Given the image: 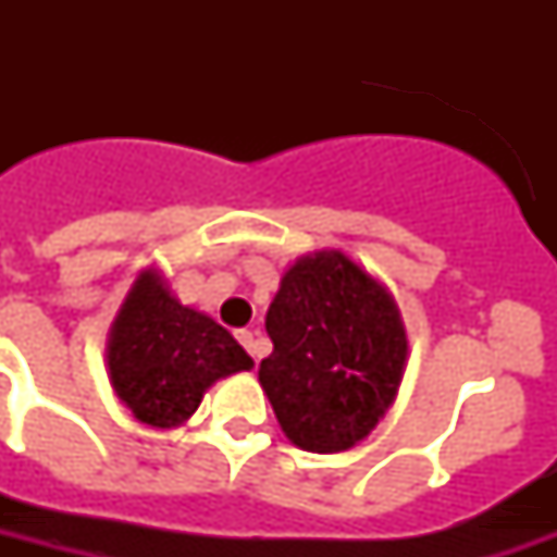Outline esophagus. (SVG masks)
Instances as JSON below:
<instances>
[{
    "instance_id": "esophagus-1",
    "label": "esophagus",
    "mask_w": 557,
    "mask_h": 557,
    "mask_svg": "<svg viewBox=\"0 0 557 557\" xmlns=\"http://www.w3.org/2000/svg\"><path fill=\"white\" fill-rule=\"evenodd\" d=\"M236 338H239V344H243L248 352H251L253 361H260L262 356V341H260V332L257 330H243V332H236Z\"/></svg>"
}]
</instances>
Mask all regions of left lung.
I'll return each mask as SVG.
<instances>
[{"mask_svg": "<svg viewBox=\"0 0 557 557\" xmlns=\"http://www.w3.org/2000/svg\"><path fill=\"white\" fill-rule=\"evenodd\" d=\"M265 332L274 352L260 384L297 448L349 450L396 401L405 323L387 288L344 251L306 253L283 274Z\"/></svg>", "mask_w": 557, "mask_h": 557, "instance_id": "1", "label": "left lung"}]
</instances>
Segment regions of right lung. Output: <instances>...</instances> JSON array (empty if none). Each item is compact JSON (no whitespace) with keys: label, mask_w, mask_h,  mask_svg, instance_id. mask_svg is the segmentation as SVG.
Wrapping results in <instances>:
<instances>
[{"label":"right lung","mask_w":557,"mask_h":557,"mask_svg":"<svg viewBox=\"0 0 557 557\" xmlns=\"http://www.w3.org/2000/svg\"><path fill=\"white\" fill-rule=\"evenodd\" d=\"M109 381L138 422L176 428L213 381L251 370L234 335L205 312L182 306L156 269L138 274L107 341Z\"/></svg>","instance_id":"obj_1"}]
</instances>
